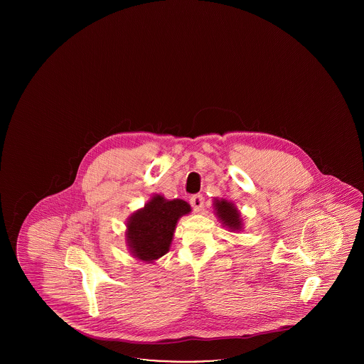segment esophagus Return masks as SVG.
<instances>
[{
  "instance_id": "1",
  "label": "esophagus",
  "mask_w": 364,
  "mask_h": 364,
  "mask_svg": "<svg viewBox=\"0 0 364 364\" xmlns=\"http://www.w3.org/2000/svg\"><path fill=\"white\" fill-rule=\"evenodd\" d=\"M190 202L191 206L193 208L195 211H200L203 208V203H205V198L200 193H196V195L191 196Z\"/></svg>"
}]
</instances>
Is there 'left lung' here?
<instances>
[{
  "label": "left lung",
  "instance_id": "8db88e82",
  "mask_svg": "<svg viewBox=\"0 0 364 364\" xmlns=\"http://www.w3.org/2000/svg\"><path fill=\"white\" fill-rule=\"evenodd\" d=\"M214 210L220 221L223 223V225L230 229L232 232L242 230V221L240 218V213L232 202H228L226 199H215Z\"/></svg>",
  "mask_w": 364,
  "mask_h": 364
}]
</instances>
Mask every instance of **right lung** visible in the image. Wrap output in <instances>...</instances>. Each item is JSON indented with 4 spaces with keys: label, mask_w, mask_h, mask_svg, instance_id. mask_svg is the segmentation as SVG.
Segmentation results:
<instances>
[{
    "label": "right lung",
    "mask_w": 364,
    "mask_h": 364,
    "mask_svg": "<svg viewBox=\"0 0 364 364\" xmlns=\"http://www.w3.org/2000/svg\"><path fill=\"white\" fill-rule=\"evenodd\" d=\"M188 213L191 206L183 199L168 200L156 193L127 221L125 237L131 254L149 263L164 257L171 248L178 218Z\"/></svg>",
    "instance_id": "add662e5"
}]
</instances>
